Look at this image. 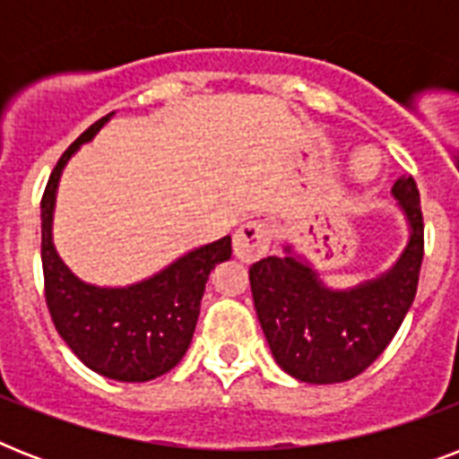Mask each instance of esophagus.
<instances>
[{"label": "esophagus", "instance_id": "34e87169", "mask_svg": "<svg viewBox=\"0 0 459 459\" xmlns=\"http://www.w3.org/2000/svg\"><path fill=\"white\" fill-rule=\"evenodd\" d=\"M269 245H272V226L262 219L245 221L233 236V252L243 262H257L259 257H264Z\"/></svg>", "mask_w": 459, "mask_h": 459}]
</instances>
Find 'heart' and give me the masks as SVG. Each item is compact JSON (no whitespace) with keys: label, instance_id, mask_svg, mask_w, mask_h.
I'll return each mask as SVG.
<instances>
[{"label":"heart","instance_id":"1","mask_svg":"<svg viewBox=\"0 0 459 459\" xmlns=\"http://www.w3.org/2000/svg\"><path fill=\"white\" fill-rule=\"evenodd\" d=\"M357 171L362 173V176H371V173H374V166H371L369 157H364V154L357 157Z\"/></svg>","mask_w":459,"mask_h":459}]
</instances>
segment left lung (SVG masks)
<instances>
[{"label": "left lung", "instance_id": "obj_1", "mask_svg": "<svg viewBox=\"0 0 459 459\" xmlns=\"http://www.w3.org/2000/svg\"><path fill=\"white\" fill-rule=\"evenodd\" d=\"M410 221V245L381 279L352 290H328L293 257L250 266L259 324L276 362L305 384H341L362 374L398 333L412 305L424 259V216L412 176L393 186Z\"/></svg>", "mask_w": 459, "mask_h": 459}]
</instances>
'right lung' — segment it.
I'll use <instances>...</instances> for the list:
<instances>
[{"label":"right lung","mask_w":459,"mask_h":459,"mask_svg":"<svg viewBox=\"0 0 459 459\" xmlns=\"http://www.w3.org/2000/svg\"><path fill=\"white\" fill-rule=\"evenodd\" d=\"M111 117V114H109ZM109 117L92 124L54 166L42 195L45 300L66 345L85 367L126 384L173 369L193 341L209 272L230 257V238L187 252L152 279L128 288L88 286L68 272L52 245V212L61 169Z\"/></svg>","instance_id":"right-lung-1"}]
</instances>
